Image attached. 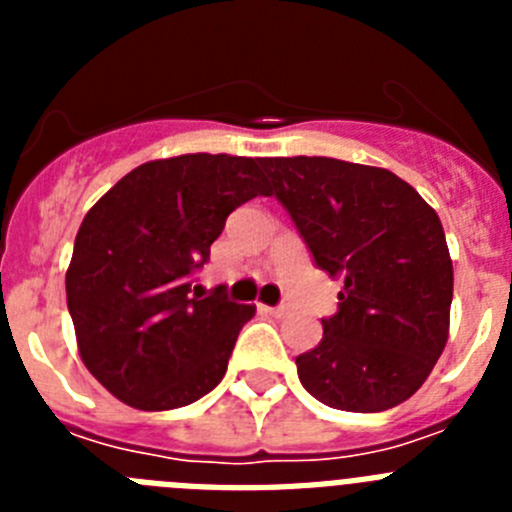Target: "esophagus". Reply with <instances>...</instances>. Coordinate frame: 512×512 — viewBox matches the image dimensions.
<instances>
[{
    "label": "esophagus",
    "instance_id": "1",
    "mask_svg": "<svg viewBox=\"0 0 512 512\" xmlns=\"http://www.w3.org/2000/svg\"><path fill=\"white\" fill-rule=\"evenodd\" d=\"M261 307H264V305H261ZM264 310L266 312H269V315H274V318H284V315H287V307H282V305H279V307H264Z\"/></svg>",
    "mask_w": 512,
    "mask_h": 512
}]
</instances>
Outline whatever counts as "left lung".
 I'll return each instance as SVG.
<instances>
[{
	"mask_svg": "<svg viewBox=\"0 0 512 512\" xmlns=\"http://www.w3.org/2000/svg\"><path fill=\"white\" fill-rule=\"evenodd\" d=\"M312 259L338 277V312L297 356L312 397L348 413L390 410L420 390L449 341L454 266L436 210L400 176L325 156L264 158Z\"/></svg>",
	"mask_w": 512,
	"mask_h": 512,
	"instance_id": "8db88e82",
	"label": "left lung"
}]
</instances>
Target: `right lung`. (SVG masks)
I'll use <instances>...</instances> for the list:
<instances>
[{"instance_id": "add662e5", "label": "right lung", "mask_w": 512, "mask_h": 512, "mask_svg": "<svg viewBox=\"0 0 512 512\" xmlns=\"http://www.w3.org/2000/svg\"><path fill=\"white\" fill-rule=\"evenodd\" d=\"M261 158L184 153L125 174L87 212L66 271L76 346L92 377L138 410H174L225 377L256 305L192 295L235 207L266 194Z\"/></svg>"}]
</instances>
